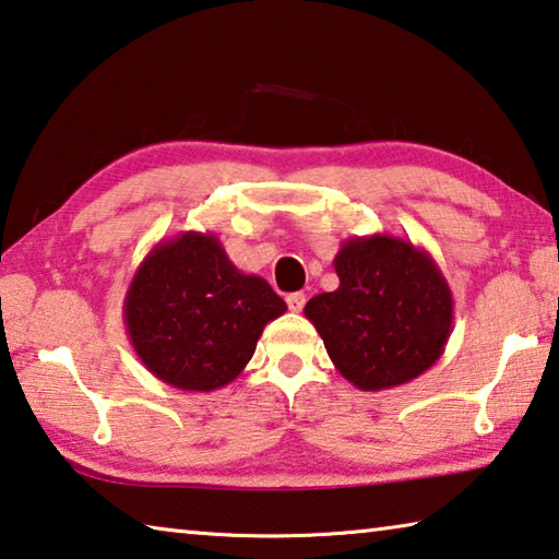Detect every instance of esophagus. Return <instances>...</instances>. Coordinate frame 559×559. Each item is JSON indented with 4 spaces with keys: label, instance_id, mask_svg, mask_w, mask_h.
<instances>
[{
    "label": "esophagus",
    "instance_id": "34e87169",
    "mask_svg": "<svg viewBox=\"0 0 559 559\" xmlns=\"http://www.w3.org/2000/svg\"><path fill=\"white\" fill-rule=\"evenodd\" d=\"M286 302H288V308L293 310V313H300L302 306H306V293H288Z\"/></svg>",
    "mask_w": 559,
    "mask_h": 559
}]
</instances>
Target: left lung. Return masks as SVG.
<instances>
[{
  "label": "left lung",
  "mask_w": 559,
  "mask_h": 559,
  "mask_svg": "<svg viewBox=\"0 0 559 559\" xmlns=\"http://www.w3.org/2000/svg\"><path fill=\"white\" fill-rule=\"evenodd\" d=\"M333 266L337 290L310 298L302 313L349 384L382 392L437 365L453 330V296L427 249L392 234L353 236Z\"/></svg>",
  "instance_id": "left-lung-1"
}]
</instances>
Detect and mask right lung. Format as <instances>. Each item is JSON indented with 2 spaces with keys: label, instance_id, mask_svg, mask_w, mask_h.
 <instances>
[{
  "label": "right lung",
  "instance_id": "1",
  "mask_svg": "<svg viewBox=\"0 0 559 559\" xmlns=\"http://www.w3.org/2000/svg\"><path fill=\"white\" fill-rule=\"evenodd\" d=\"M286 310L269 281L234 266L212 231L157 241L122 300L140 362L182 392L234 382L257 353L263 328Z\"/></svg>",
  "mask_w": 559,
  "mask_h": 559
}]
</instances>
